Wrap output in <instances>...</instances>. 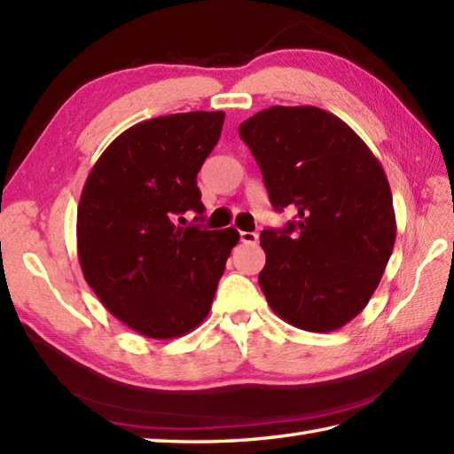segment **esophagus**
<instances>
[{
  "instance_id": "esophagus-1",
  "label": "esophagus",
  "mask_w": 454,
  "mask_h": 454,
  "mask_svg": "<svg viewBox=\"0 0 454 454\" xmlns=\"http://www.w3.org/2000/svg\"><path fill=\"white\" fill-rule=\"evenodd\" d=\"M259 236L255 232H239V242L242 244H257Z\"/></svg>"
}]
</instances>
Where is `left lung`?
Listing matches in <instances>:
<instances>
[{"label":"left lung","instance_id":"8db88e82","mask_svg":"<svg viewBox=\"0 0 454 454\" xmlns=\"http://www.w3.org/2000/svg\"><path fill=\"white\" fill-rule=\"evenodd\" d=\"M275 210L296 208L283 230H263L259 286L286 324L340 330L363 312L396 239L392 192L380 161L317 107H269L239 124Z\"/></svg>","mask_w":454,"mask_h":454}]
</instances>
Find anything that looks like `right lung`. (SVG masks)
<instances>
[{"label":"right lung","instance_id":"obj_1","mask_svg":"<svg viewBox=\"0 0 454 454\" xmlns=\"http://www.w3.org/2000/svg\"><path fill=\"white\" fill-rule=\"evenodd\" d=\"M224 113L192 111L134 124L90 171L78 207V257L107 310L153 340L185 335L205 320L234 228H181L202 215L197 173L220 138Z\"/></svg>","mask_w":454,"mask_h":454}]
</instances>
